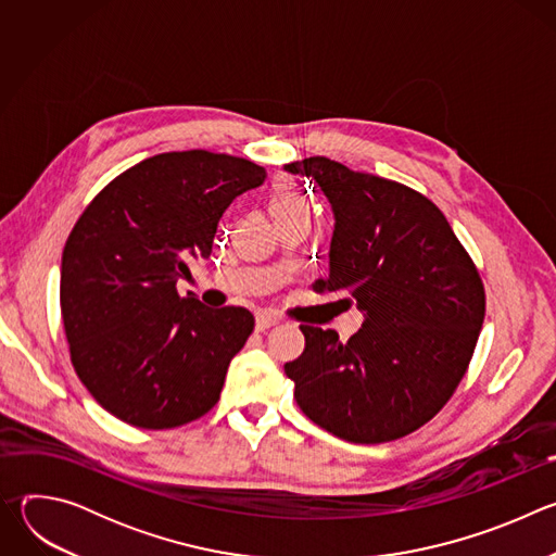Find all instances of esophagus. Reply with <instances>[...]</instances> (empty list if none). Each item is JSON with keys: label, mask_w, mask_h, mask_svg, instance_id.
<instances>
[{"label": "esophagus", "mask_w": 556, "mask_h": 556, "mask_svg": "<svg viewBox=\"0 0 556 556\" xmlns=\"http://www.w3.org/2000/svg\"><path fill=\"white\" fill-rule=\"evenodd\" d=\"M279 324V316L277 314H270V312H260L257 319H255V328L257 332H266L268 328L277 326Z\"/></svg>", "instance_id": "34e87169"}]
</instances>
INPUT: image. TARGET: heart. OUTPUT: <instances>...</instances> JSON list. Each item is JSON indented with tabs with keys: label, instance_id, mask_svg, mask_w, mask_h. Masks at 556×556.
Returning <instances> with one entry per match:
<instances>
[{
	"label": "heart",
	"instance_id": "1",
	"mask_svg": "<svg viewBox=\"0 0 556 556\" xmlns=\"http://www.w3.org/2000/svg\"><path fill=\"white\" fill-rule=\"evenodd\" d=\"M268 208L273 217H281L296 211H309V202L296 185L288 180H277L268 191Z\"/></svg>",
	"mask_w": 556,
	"mask_h": 556
}]
</instances>
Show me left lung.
I'll list each match as a JSON object with an SVG mask.
<instances>
[{
    "mask_svg": "<svg viewBox=\"0 0 556 556\" xmlns=\"http://www.w3.org/2000/svg\"><path fill=\"white\" fill-rule=\"evenodd\" d=\"M286 169L319 185L337 217L330 277L314 292H345L365 316L348 341L301 326L305 350L283 367L296 405L348 442L405 438L448 403L468 369L486 314L480 270L444 213L412 187L324 155Z\"/></svg>",
    "mask_w": 556,
    "mask_h": 556,
    "instance_id": "obj_1",
    "label": "left lung"
}]
</instances>
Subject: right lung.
Returning a JSON list of instances; mask_svg holds the SVG:
<instances>
[{
  "label": "right lung",
  "mask_w": 556,
  "mask_h": 556,
  "mask_svg": "<svg viewBox=\"0 0 556 556\" xmlns=\"http://www.w3.org/2000/svg\"><path fill=\"white\" fill-rule=\"evenodd\" d=\"M264 167L204 149L147 157L103 187L61 260L70 361L94 401L140 429H174L219 401L230 358L255 328L247 307L178 294L191 257H208L228 204Z\"/></svg>",
  "instance_id": "add662e5"
}]
</instances>
